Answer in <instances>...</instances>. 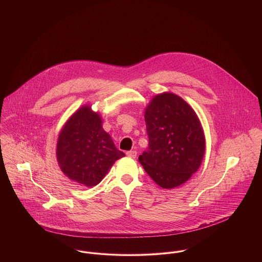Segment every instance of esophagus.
<instances>
[{"label": "esophagus", "mask_w": 262, "mask_h": 262, "mask_svg": "<svg viewBox=\"0 0 262 262\" xmlns=\"http://www.w3.org/2000/svg\"><path fill=\"white\" fill-rule=\"evenodd\" d=\"M126 154H127V156H129L131 158H135L137 155V152H136V150H130V151H127Z\"/></svg>", "instance_id": "obj_1"}]
</instances>
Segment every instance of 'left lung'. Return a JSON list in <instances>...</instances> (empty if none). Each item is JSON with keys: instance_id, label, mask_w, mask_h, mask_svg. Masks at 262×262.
Here are the masks:
<instances>
[{"instance_id": "8db88e82", "label": "left lung", "mask_w": 262, "mask_h": 262, "mask_svg": "<svg viewBox=\"0 0 262 262\" xmlns=\"http://www.w3.org/2000/svg\"><path fill=\"white\" fill-rule=\"evenodd\" d=\"M145 123L148 148L139 162L159 187L185 184L205 154V136L196 114L179 96L164 93L151 101Z\"/></svg>"}]
</instances>
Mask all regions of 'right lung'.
Listing matches in <instances>:
<instances>
[{"label":"right lung","instance_id":"obj_1","mask_svg":"<svg viewBox=\"0 0 262 262\" xmlns=\"http://www.w3.org/2000/svg\"><path fill=\"white\" fill-rule=\"evenodd\" d=\"M56 155L63 173L85 187L101 183L114 162L125 156L102 128L100 116L88 106L76 111L62 128Z\"/></svg>","mask_w":262,"mask_h":262}]
</instances>
